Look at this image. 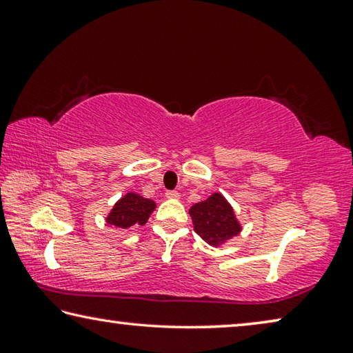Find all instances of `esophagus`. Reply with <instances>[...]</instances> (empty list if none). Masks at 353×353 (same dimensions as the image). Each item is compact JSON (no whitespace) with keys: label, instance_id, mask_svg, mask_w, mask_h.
<instances>
[{"label":"esophagus","instance_id":"esophagus-1","mask_svg":"<svg viewBox=\"0 0 353 353\" xmlns=\"http://www.w3.org/2000/svg\"><path fill=\"white\" fill-rule=\"evenodd\" d=\"M179 196H181V193H179V191H176V190L166 191V198H170V199H177Z\"/></svg>","mask_w":353,"mask_h":353}]
</instances>
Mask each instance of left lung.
Listing matches in <instances>:
<instances>
[{
	"instance_id": "8db88e82",
	"label": "left lung",
	"mask_w": 353,
	"mask_h": 353,
	"mask_svg": "<svg viewBox=\"0 0 353 353\" xmlns=\"http://www.w3.org/2000/svg\"><path fill=\"white\" fill-rule=\"evenodd\" d=\"M194 232L210 246H219L241 232L235 212L221 193H213L205 201L190 208Z\"/></svg>"
}]
</instances>
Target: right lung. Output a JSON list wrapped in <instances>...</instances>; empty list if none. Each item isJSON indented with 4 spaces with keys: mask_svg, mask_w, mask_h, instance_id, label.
Wrapping results in <instances>:
<instances>
[{
    "mask_svg": "<svg viewBox=\"0 0 353 353\" xmlns=\"http://www.w3.org/2000/svg\"><path fill=\"white\" fill-rule=\"evenodd\" d=\"M154 208L155 202L152 199H146L130 191L113 205L105 221L107 224L119 227V229L145 225Z\"/></svg>",
    "mask_w": 353,
    "mask_h": 353,
    "instance_id": "right-lung-1",
    "label": "right lung"
}]
</instances>
